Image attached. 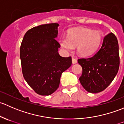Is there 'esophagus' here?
<instances>
[{
    "instance_id": "34e87169",
    "label": "esophagus",
    "mask_w": 124,
    "mask_h": 124,
    "mask_svg": "<svg viewBox=\"0 0 124 124\" xmlns=\"http://www.w3.org/2000/svg\"><path fill=\"white\" fill-rule=\"evenodd\" d=\"M72 63H73V64H74V63H76L77 62V60L76 59L72 57Z\"/></svg>"
}]
</instances>
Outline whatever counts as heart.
I'll return each mask as SVG.
<instances>
[{"label": "heart", "mask_w": 124, "mask_h": 124, "mask_svg": "<svg viewBox=\"0 0 124 124\" xmlns=\"http://www.w3.org/2000/svg\"><path fill=\"white\" fill-rule=\"evenodd\" d=\"M102 35L101 32L90 29H72L68 32V37H63L60 40L62 48L70 52L77 46V53L82 56L93 54L100 46Z\"/></svg>", "instance_id": "1"}]
</instances>
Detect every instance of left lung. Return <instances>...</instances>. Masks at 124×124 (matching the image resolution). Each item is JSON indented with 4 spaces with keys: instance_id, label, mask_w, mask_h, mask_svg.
<instances>
[{
    "instance_id": "left-lung-1",
    "label": "left lung",
    "mask_w": 124,
    "mask_h": 124,
    "mask_svg": "<svg viewBox=\"0 0 124 124\" xmlns=\"http://www.w3.org/2000/svg\"><path fill=\"white\" fill-rule=\"evenodd\" d=\"M78 63L82 67L79 80L85 89L91 93L104 91L113 80L119 67L116 36L112 32L105 36L98 52L92 57L78 59Z\"/></svg>"
}]
</instances>
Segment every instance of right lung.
<instances>
[{
	"label": "right lung",
	"mask_w": 124,
	"mask_h": 124,
	"mask_svg": "<svg viewBox=\"0 0 124 124\" xmlns=\"http://www.w3.org/2000/svg\"><path fill=\"white\" fill-rule=\"evenodd\" d=\"M57 23L42 24L27 31L20 46L22 73L33 91L49 95L59 87L61 74L72 63L71 56L59 54Z\"/></svg>",
	"instance_id": "obj_1"
}]
</instances>
